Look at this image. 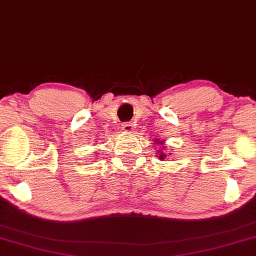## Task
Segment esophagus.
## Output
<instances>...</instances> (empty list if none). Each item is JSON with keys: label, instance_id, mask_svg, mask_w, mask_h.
<instances>
[{"label": "esophagus", "instance_id": "1", "mask_svg": "<svg viewBox=\"0 0 256 256\" xmlns=\"http://www.w3.org/2000/svg\"><path fill=\"white\" fill-rule=\"evenodd\" d=\"M136 130V126L133 123H124L122 124V131L125 133H132Z\"/></svg>", "mask_w": 256, "mask_h": 256}]
</instances>
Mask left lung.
<instances>
[{
	"label": "left lung",
	"mask_w": 256,
	"mask_h": 256,
	"mask_svg": "<svg viewBox=\"0 0 256 256\" xmlns=\"http://www.w3.org/2000/svg\"><path fill=\"white\" fill-rule=\"evenodd\" d=\"M164 141H165V140H164ZM164 141H163V140H160V139H158V138H155V141H152V144H154V146H158V144H160V148L163 149V148H165ZM166 156H168V152H164L163 150H160V149L157 150V155H156V157H158V160H164L165 158H166Z\"/></svg>",
	"instance_id": "1"
}]
</instances>
